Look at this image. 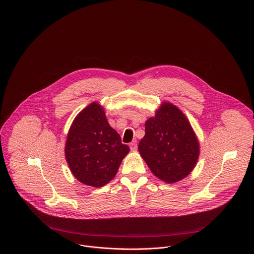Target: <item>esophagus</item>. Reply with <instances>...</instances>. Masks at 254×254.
<instances>
[{"label":"esophagus","instance_id":"34e87169","mask_svg":"<svg viewBox=\"0 0 254 254\" xmlns=\"http://www.w3.org/2000/svg\"><path fill=\"white\" fill-rule=\"evenodd\" d=\"M129 147H130V149H131L132 151L136 150V149H137V143H136V141H135V140L131 141V142L129 143Z\"/></svg>","mask_w":254,"mask_h":254}]
</instances>
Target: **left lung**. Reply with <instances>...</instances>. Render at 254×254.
Returning a JSON list of instances; mask_svg holds the SVG:
<instances>
[{"mask_svg": "<svg viewBox=\"0 0 254 254\" xmlns=\"http://www.w3.org/2000/svg\"><path fill=\"white\" fill-rule=\"evenodd\" d=\"M144 126L138 151L151 173L166 184L187 178L197 163L199 141L186 115L164 102Z\"/></svg>", "mask_w": 254, "mask_h": 254, "instance_id": "left-lung-1", "label": "left lung"}]
</instances>
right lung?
I'll return each mask as SVG.
<instances>
[{
	"label": "right lung",
	"mask_w": 254,
	"mask_h": 254,
	"mask_svg": "<svg viewBox=\"0 0 254 254\" xmlns=\"http://www.w3.org/2000/svg\"><path fill=\"white\" fill-rule=\"evenodd\" d=\"M129 147L109 125L105 109L92 103L74 118L65 140L64 155L72 176L81 184L101 188L117 175Z\"/></svg>",
	"instance_id": "1"
}]
</instances>
